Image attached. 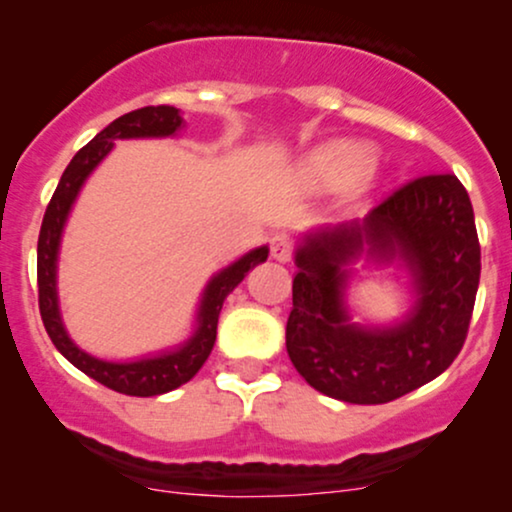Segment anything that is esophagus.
<instances>
[{
  "label": "esophagus",
  "mask_w": 512,
  "mask_h": 512,
  "mask_svg": "<svg viewBox=\"0 0 512 512\" xmlns=\"http://www.w3.org/2000/svg\"><path fill=\"white\" fill-rule=\"evenodd\" d=\"M270 252L277 262H289L294 257V240L287 235H275L270 242Z\"/></svg>",
  "instance_id": "34e87169"
}]
</instances>
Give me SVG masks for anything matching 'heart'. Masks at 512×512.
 Listing matches in <instances>:
<instances>
[{"label":"heart","instance_id":"heart-1","mask_svg":"<svg viewBox=\"0 0 512 512\" xmlns=\"http://www.w3.org/2000/svg\"><path fill=\"white\" fill-rule=\"evenodd\" d=\"M371 168V151L361 143L337 141L317 148L304 158L299 175L314 188H347Z\"/></svg>","mask_w":512,"mask_h":512}]
</instances>
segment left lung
Here are the masks:
<instances>
[{
    "label": "left lung",
    "instance_id": "8db88e82",
    "mask_svg": "<svg viewBox=\"0 0 512 512\" xmlns=\"http://www.w3.org/2000/svg\"><path fill=\"white\" fill-rule=\"evenodd\" d=\"M367 247L399 254L417 277L419 304L404 325L366 333L346 322L341 265ZM287 354L322 394L389 404L428 384L466 344L480 280L473 205L453 173L418 175L391 190L361 225L309 237L297 250Z\"/></svg>",
    "mask_w": 512,
    "mask_h": 512
}]
</instances>
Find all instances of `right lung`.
<instances>
[{
	"label": "right lung",
	"mask_w": 512,
	"mask_h": 512,
	"mask_svg": "<svg viewBox=\"0 0 512 512\" xmlns=\"http://www.w3.org/2000/svg\"><path fill=\"white\" fill-rule=\"evenodd\" d=\"M183 123L178 108L175 106H146L136 108L131 113H123L113 123H108L94 141L86 143L71 163L66 165L64 175H61L59 185H56L54 195H51L49 205H46L44 220H41L39 230V245H36V282H39V312L41 322H44L46 334L51 337L54 347L59 349L76 369L84 371L86 376L96 379L98 384L108 386V389L118 391L126 396H158L165 391L178 389L180 384L193 379L205 364L210 352L215 347V337H218V317L227 294L232 292L247 272L255 265L267 260V247L252 250L235 265L220 272L208 289H205L203 304H200L198 314V329H195L193 339L178 352H170L163 356H153V359L131 361V364H111V361H101L81 352L64 332V324L59 317V304H56V252H59V237L64 230L66 215H69L71 203H74L76 193L84 185L86 175L101 163L113 148L116 138H148V136H170Z\"/></svg>",
	"instance_id": "add662e5"
}]
</instances>
